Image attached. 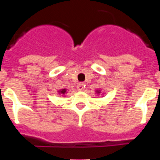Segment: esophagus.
<instances>
[{
    "label": "esophagus",
    "mask_w": 160,
    "mask_h": 160,
    "mask_svg": "<svg viewBox=\"0 0 160 160\" xmlns=\"http://www.w3.org/2000/svg\"><path fill=\"white\" fill-rule=\"evenodd\" d=\"M77 88L78 90H83V89H84V85L82 84V83H78V84L77 85Z\"/></svg>",
    "instance_id": "34e87169"
}]
</instances>
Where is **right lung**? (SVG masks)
<instances>
[{
  "mask_svg": "<svg viewBox=\"0 0 160 160\" xmlns=\"http://www.w3.org/2000/svg\"><path fill=\"white\" fill-rule=\"evenodd\" d=\"M60 93H62V94H65V93H66V90H61L60 91Z\"/></svg>",
  "mask_w": 160,
  "mask_h": 160,
  "instance_id": "1",
  "label": "right lung"
}]
</instances>
